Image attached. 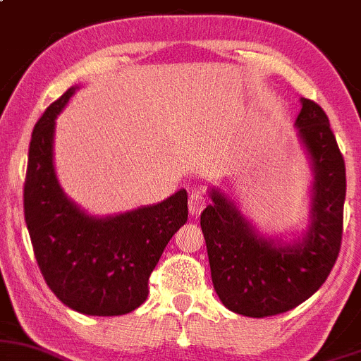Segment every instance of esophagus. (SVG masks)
<instances>
[{
  "label": "esophagus",
  "instance_id": "obj_1",
  "mask_svg": "<svg viewBox=\"0 0 361 361\" xmlns=\"http://www.w3.org/2000/svg\"><path fill=\"white\" fill-rule=\"evenodd\" d=\"M204 204H207V201H204L201 192H192V195L189 196V213H191V215H200V213L203 212Z\"/></svg>",
  "mask_w": 361,
  "mask_h": 361
}]
</instances>
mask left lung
<instances>
[{
  "instance_id": "8db88e82",
  "label": "left lung",
  "mask_w": 361,
  "mask_h": 361,
  "mask_svg": "<svg viewBox=\"0 0 361 361\" xmlns=\"http://www.w3.org/2000/svg\"><path fill=\"white\" fill-rule=\"evenodd\" d=\"M300 137L313 161L312 224L303 241L263 239L235 204L216 191L201 213L213 288L231 312L251 319L289 312L317 293L334 267L343 239L346 166L327 115L301 99Z\"/></svg>"
}]
</instances>
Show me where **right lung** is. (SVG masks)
<instances>
[{
  "mask_svg": "<svg viewBox=\"0 0 361 361\" xmlns=\"http://www.w3.org/2000/svg\"><path fill=\"white\" fill-rule=\"evenodd\" d=\"M71 87L34 126L24 182V215L48 288L84 315H126L148 298V281L172 235L188 220V192L153 207L96 219L61 191L53 166L55 118Z\"/></svg>",
  "mask_w": 361,
  "mask_h": 361,
  "instance_id": "add662e5",
  "label": "right lung"
}]
</instances>
